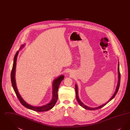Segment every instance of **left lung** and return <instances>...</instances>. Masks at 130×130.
I'll return each instance as SVG.
<instances>
[{
    "label": "left lung",
    "mask_w": 130,
    "mask_h": 130,
    "mask_svg": "<svg viewBox=\"0 0 130 130\" xmlns=\"http://www.w3.org/2000/svg\"><path fill=\"white\" fill-rule=\"evenodd\" d=\"M118 84H117V86L116 88V91L114 93V94H113V95L111 96V98L109 99V100H108V101H107L106 103H105L104 104H102V105H100L98 107H90L89 106H87L86 105H85L83 102H82L79 99V98L78 97V87H77V85L76 84L75 85V93H76V98L77 99V101L78 102V103H79V104L82 107H83V108L86 109V110H98L101 108L102 107H103V106H104L106 104H107L109 102H110L111 100L113 99L115 96H116V95L117 94V93H118L119 88V86H120V72H119V61H118Z\"/></svg>",
    "instance_id": "obj_1"
}]
</instances>
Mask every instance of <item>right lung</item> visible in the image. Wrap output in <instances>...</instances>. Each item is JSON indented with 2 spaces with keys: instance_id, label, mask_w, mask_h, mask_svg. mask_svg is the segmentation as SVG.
Returning a JSON list of instances; mask_svg holds the SVG:
<instances>
[{
  "instance_id": "obj_1",
  "label": "right lung",
  "mask_w": 130,
  "mask_h": 130,
  "mask_svg": "<svg viewBox=\"0 0 130 130\" xmlns=\"http://www.w3.org/2000/svg\"><path fill=\"white\" fill-rule=\"evenodd\" d=\"M25 45H23L21 46V48L20 49H22ZM19 50L18 51L15 56L14 57L13 59V63L12 65V70L11 72V82L12 84L13 89L14 91V92L15 93L18 98L19 99V101L22 104V105H23L26 108L30 109L31 110H33L34 111H46L52 109L54 106L56 104V102L58 99V94H57V91L58 89L59 86V85L61 83L62 80H63L64 78V75H61L59 76H58L57 78H56L55 79H54L53 82V92H52V94L53 97L52 99L50 101L49 103L46 105L41 106H34L32 105H30L27 103L24 99H22V98L20 94L19 93L17 84L15 82V69H16V64H17V57L19 55Z\"/></svg>"
}]
</instances>
